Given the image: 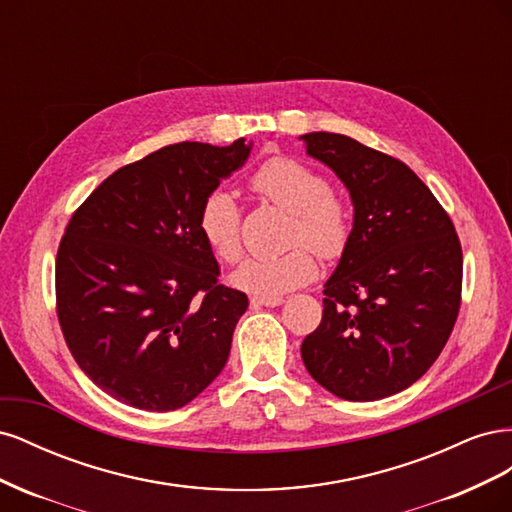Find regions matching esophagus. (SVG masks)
I'll list each match as a JSON object with an SVG mask.
<instances>
[{
	"instance_id": "1",
	"label": "esophagus",
	"mask_w": 512,
	"mask_h": 512,
	"mask_svg": "<svg viewBox=\"0 0 512 512\" xmlns=\"http://www.w3.org/2000/svg\"><path fill=\"white\" fill-rule=\"evenodd\" d=\"M284 303V297H254L252 305H265V307H277Z\"/></svg>"
}]
</instances>
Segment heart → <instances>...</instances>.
Returning a JSON list of instances; mask_svg holds the SVG:
<instances>
[{"mask_svg": "<svg viewBox=\"0 0 512 512\" xmlns=\"http://www.w3.org/2000/svg\"><path fill=\"white\" fill-rule=\"evenodd\" d=\"M250 190L290 213L286 239L294 247L280 256L243 262L232 275L239 288L275 297L314 280L318 262L313 249L322 258H337L346 250L352 232L348 205L331 192L329 181L312 166L290 156L269 158L252 175ZM198 230L213 254L224 262L241 258V215L228 192L215 190L203 200Z\"/></svg>", "mask_w": 512, "mask_h": 512, "instance_id": "obj_1", "label": "heart"}]
</instances>
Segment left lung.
<instances>
[{
    "instance_id": "obj_1",
    "label": "left lung",
    "mask_w": 512,
    "mask_h": 512,
    "mask_svg": "<svg viewBox=\"0 0 512 512\" xmlns=\"http://www.w3.org/2000/svg\"><path fill=\"white\" fill-rule=\"evenodd\" d=\"M301 138L354 205L348 245L324 284L322 320L301 344L303 363L342 399L391 397L421 378L451 337L461 305L459 237L404 162L344 134Z\"/></svg>"
}]
</instances>
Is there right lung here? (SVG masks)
Returning a JSON list of instances; mask_svg holds the SVG:
<instances>
[{
	"instance_id": "obj_1",
	"label": "right lung",
	"mask_w": 512,
	"mask_h": 512,
	"mask_svg": "<svg viewBox=\"0 0 512 512\" xmlns=\"http://www.w3.org/2000/svg\"><path fill=\"white\" fill-rule=\"evenodd\" d=\"M250 149L245 138L162 147L115 170L70 218L55 262L59 327L121 404L177 410L224 369L247 294L218 282L198 211Z\"/></svg>"
}]
</instances>
